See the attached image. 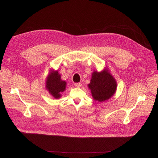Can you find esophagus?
Masks as SVG:
<instances>
[{
  "instance_id": "obj_1",
  "label": "esophagus",
  "mask_w": 158,
  "mask_h": 158,
  "mask_svg": "<svg viewBox=\"0 0 158 158\" xmlns=\"http://www.w3.org/2000/svg\"><path fill=\"white\" fill-rule=\"evenodd\" d=\"M74 86H76V87H77V88H80V87H81L82 84L81 83H75Z\"/></svg>"
}]
</instances>
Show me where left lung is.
<instances>
[{"label": "left lung", "mask_w": 158, "mask_h": 158, "mask_svg": "<svg viewBox=\"0 0 158 158\" xmlns=\"http://www.w3.org/2000/svg\"><path fill=\"white\" fill-rule=\"evenodd\" d=\"M88 87L94 100L102 102L114 95L117 91V84L109 69L105 67L102 71L92 72V79Z\"/></svg>", "instance_id": "8db88e82"}]
</instances>
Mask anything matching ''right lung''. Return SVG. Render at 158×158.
Returning <instances> with one entry per match:
<instances>
[{
    "instance_id": "obj_1",
    "label": "right lung",
    "mask_w": 158,
    "mask_h": 158,
    "mask_svg": "<svg viewBox=\"0 0 158 158\" xmlns=\"http://www.w3.org/2000/svg\"><path fill=\"white\" fill-rule=\"evenodd\" d=\"M66 82L61 78V75L57 70L51 69L45 80V89L50 95L54 98L58 99L61 97V93L64 92Z\"/></svg>"
}]
</instances>
